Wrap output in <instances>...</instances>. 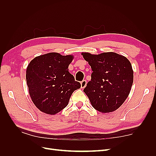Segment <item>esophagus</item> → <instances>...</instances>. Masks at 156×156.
Instances as JSON below:
<instances>
[{
    "mask_svg": "<svg viewBox=\"0 0 156 156\" xmlns=\"http://www.w3.org/2000/svg\"><path fill=\"white\" fill-rule=\"evenodd\" d=\"M86 86H87V81L86 80H83V81H81V88H85Z\"/></svg>",
    "mask_w": 156,
    "mask_h": 156,
    "instance_id": "1",
    "label": "esophagus"
}]
</instances>
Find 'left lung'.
Segmentation results:
<instances>
[{"label": "left lung", "mask_w": 156, "mask_h": 156, "mask_svg": "<svg viewBox=\"0 0 156 156\" xmlns=\"http://www.w3.org/2000/svg\"><path fill=\"white\" fill-rule=\"evenodd\" d=\"M91 66V81L83 90L92 107L101 113L118 109L128 97L133 82L129 60L113 52L99 55L82 53Z\"/></svg>", "instance_id": "left-lung-1"}]
</instances>
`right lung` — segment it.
I'll list each match as a JSON object with an SVG mask.
<instances>
[{
  "label": "right lung",
  "instance_id": "right-lung-1",
  "mask_svg": "<svg viewBox=\"0 0 156 156\" xmlns=\"http://www.w3.org/2000/svg\"><path fill=\"white\" fill-rule=\"evenodd\" d=\"M73 55L49 53L36 56L26 71V79L32 102L38 109L54 115L68 104L72 93L81 88L68 72Z\"/></svg>",
  "mask_w": 156,
  "mask_h": 156
}]
</instances>
